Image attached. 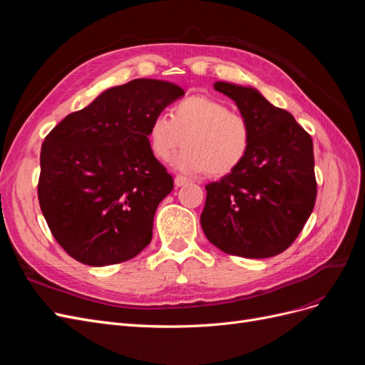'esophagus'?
Instances as JSON below:
<instances>
[{"mask_svg":"<svg viewBox=\"0 0 365 365\" xmlns=\"http://www.w3.org/2000/svg\"><path fill=\"white\" fill-rule=\"evenodd\" d=\"M185 182H189V180H187L185 176H182V175H176V176H175V185H176V187L184 185Z\"/></svg>","mask_w":365,"mask_h":365,"instance_id":"obj_1","label":"esophagus"}]
</instances>
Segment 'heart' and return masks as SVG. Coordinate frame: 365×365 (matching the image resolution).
<instances>
[{
  "label": "heart",
  "instance_id": "b5f03b06",
  "mask_svg": "<svg viewBox=\"0 0 365 365\" xmlns=\"http://www.w3.org/2000/svg\"><path fill=\"white\" fill-rule=\"evenodd\" d=\"M153 157L168 161L182 146L173 164L176 169L225 176L245 160L251 146L250 121L230 111L227 103L208 96H189L176 102L170 117L158 114L148 130Z\"/></svg>",
  "mask_w": 365,
  "mask_h": 365
}]
</instances>
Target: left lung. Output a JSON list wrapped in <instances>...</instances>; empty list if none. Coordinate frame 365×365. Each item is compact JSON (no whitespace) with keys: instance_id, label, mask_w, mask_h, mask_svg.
Instances as JSON below:
<instances>
[{"instance_id":"1","label":"left lung","mask_w":365,"mask_h":365,"mask_svg":"<svg viewBox=\"0 0 365 365\" xmlns=\"http://www.w3.org/2000/svg\"><path fill=\"white\" fill-rule=\"evenodd\" d=\"M215 90L233 98L250 121L251 146L235 172L205 185L202 230L227 254L277 256L292 245L315 205L312 138L254 88L216 82Z\"/></svg>"}]
</instances>
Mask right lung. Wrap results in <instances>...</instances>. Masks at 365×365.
I'll list each match as a JSON object with an SVG mask.
<instances>
[{
    "label": "right lung",
    "mask_w": 365,
    "mask_h": 365,
    "mask_svg": "<svg viewBox=\"0 0 365 365\" xmlns=\"http://www.w3.org/2000/svg\"><path fill=\"white\" fill-rule=\"evenodd\" d=\"M182 96L170 82L130 81L68 114L43 140L38 200L68 256L106 267L149 245L153 216L173 178L153 157L148 130Z\"/></svg>",
    "instance_id": "right-lung-1"
}]
</instances>
